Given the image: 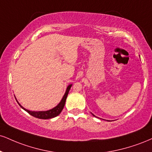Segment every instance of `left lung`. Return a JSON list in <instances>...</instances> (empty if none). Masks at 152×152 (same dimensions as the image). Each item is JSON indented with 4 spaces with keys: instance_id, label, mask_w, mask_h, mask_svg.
Returning <instances> with one entry per match:
<instances>
[{
    "instance_id": "8db88e82",
    "label": "left lung",
    "mask_w": 152,
    "mask_h": 152,
    "mask_svg": "<svg viewBox=\"0 0 152 152\" xmlns=\"http://www.w3.org/2000/svg\"><path fill=\"white\" fill-rule=\"evenodd\" d=\"M92 115H94V116H95V115H94V114H92ZM95 117H96V116H95ZM107 121H109V120H107Z\"/></svg>"
}]
</instances>
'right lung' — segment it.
Here are the masks:
<instances>
[{"mask_svg": "<svg viewBox=\"0 0 152 152\" xmlns=\"http://www.w3.org/2000/svg\"><path fill=\"white\" fill-rule=\"evenodd\" d=\"M71 86H72V84H69L68 86H67L65 94H64V95L63 98H62V99L61 101H60V103H58V105L56 106V107H53L52 109H50V110H47V111H31V110H27V109H25V107H23V106L20 105V104L18 103V100H17L18 103L19 104V105L22 108H23V110H25L27 113H28L29 114L31 115L32 116L34 117V118H39V119H45V120H47V119H51V118H55V117L58 116V115L61 113L62 110H63V108H64V107L66 100L67 96H68L69 90H70Z\"/></svg>", "mask_w": 152, "mask_h": 152, "instance_id": "right-lung-1", "label": "right lung"}]
</instances>
